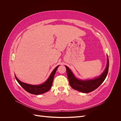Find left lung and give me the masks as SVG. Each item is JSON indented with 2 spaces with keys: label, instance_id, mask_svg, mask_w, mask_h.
Masks as SVG:
<instances>
[{
  "label": "left lung",
  "instance_id": "8db88e82",
  "mask_svg": "<svg viewBox=\"0 0 121 121\" xmlns=\"http://www.w3.org/2000/svg\"><path fill=\"white\" fill-rule=\"evenodd\" d=\"M109 60L108 57V63L104 73L98 78L88 80H81L77 79L69 68L65 66L69 85L74 89L83 93H89L97 89L103 83L108 73Z\"/></svg>",
  "mask_w": 121,
  "mask_h": 121
}]
</instances>
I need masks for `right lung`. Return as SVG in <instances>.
I'll use <instances>...</instances> for the list:
<instances>
[{"instance_id": "1", "label": "right lung", "mask_w": 121, "mask_h": 121, "mask_svg": "<svg viewBox=\"0 0 121 121\" xmlns=\"http://www.w3.org/2000/svg\"><path fill=\"white\" fill-rule=\"evenodd\" d=\"M58 67H59V65H58V66H57L53 69V71L52 73V74H50L49 77L48 78V79H47L44 83L41 84V85H30V84L25 83L20 81V80L17 78L16 75H15V78L17 82L19 83L20 85L26 91H27L28 92L30 93L31 94H35V95L41 94L47 92V91H49L51 88V87H52V85L54 76L55 75V74H56V72Z\"/></svg>"}]
</instances>
